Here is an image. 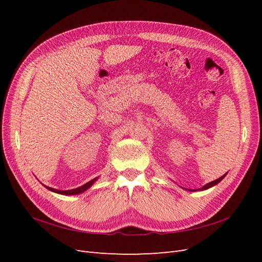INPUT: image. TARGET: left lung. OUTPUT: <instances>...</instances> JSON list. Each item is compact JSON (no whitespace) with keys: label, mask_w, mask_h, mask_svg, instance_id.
I'll use <instances>...</instances> for the list:
<instances>
[{"label":"left lung","mask_w":262,"mask_h":262,"mask_svg":"<svg viewBox=\"0 0 262 262\" xmlns=\"http://www.w3.org/2000/svg\"><path fill=\"white\" fill-rule=\"evenodd\" d=\"M226 176V173L225 175H223L222 177H220L219 179H216V180H213V181H211V182H209V184H207L205 186H203L202 188H200V189H198V190H207V189H209V188H211V187H213V186H215V185H217L219 182L221 181V180H223V178ZM190 191H196V190H190Z\"/></svg>","instance_id":"8db88e82"}]
</instances>
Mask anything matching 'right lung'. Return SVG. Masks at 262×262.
<instances>
[{"label":"right lung","mask_w":262,"mask_h":262,"mask_svg":"<svg viewBox=\"0 0 262 262\" xmlns=\"http://www.w3.org/2000/svg\"><path fill=\"white\" fill-rule=\"evenodd\" d=\"M96 180H97V178H94V179H92L91 181L87 182V184H85V185H83V186H81V187L75 188V189H71V190H64V191H63V190H58V189L50 188V187H47V186H45V187H46L47 189H48V190H50V191L55 192V193H60V194H64V195H74V194H80V193L86 191L87 189H89L90 187H92V185H93L94 182L96 181Z\"/></svg>","instance_id":"1"}]
</instances>
